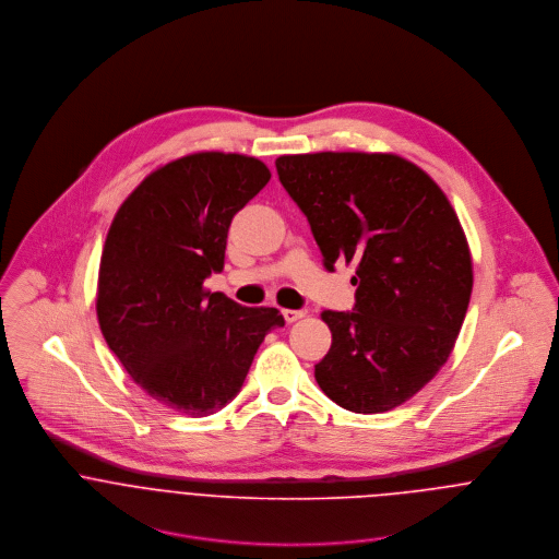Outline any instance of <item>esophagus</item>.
<instances>
[{"instance_id":"obj_1","label":"esophagus","mask_w":559,"mask_h":559,"mask_svg":"<svg viewBox=\"0 0 559 559\" xmlns=\"http://www.w3.org/2000/svg\"><path fill=\"white\" fill-rule=\"evenodd\" d=\"M282 314H284L286 322H297V320L306 317V312H304V310H284Z\"/></svg>"}]
</instances>
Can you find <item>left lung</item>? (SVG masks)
Instances as JSON below:
<instances>
[{"label": "left lung", "mask_w": 559, "mask_h": 559, "mask_svg": "<svg viewBox=\"0 0 559 559\" xmlns=\"http://www.w3.org/2000/svg\"><path fill=\"white\" fill-rule=\"evenodd\" d=\"M275 167L324 269L357 264L355 310L320 314L331 329L320 390L355 413L396 408L448 361L469 308L472 253L450 200L388 153L284 155Z\"/></svg>", "instance_id": "1"}]
</instances>
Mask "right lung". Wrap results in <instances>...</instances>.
Instances as JSON below:
<instances>
[{"mask_svg":"<svg viewBox=\"0 0 559 559\" xmlns=\"http://www.w3.org/2000/svg\"><path fill=\"white\" fill-rule=\"evenodd\" d=\"M262 160L193 153L148 174L118 209L98 269L96 317L131 379L202 417L242 388L275 308H245L204 280L224 269L233 217L269 182Z\"/></svg>","mask_w":559,"mask_h":559,"instance_id":"add662e5","label":"right lung"}]
</instances>
